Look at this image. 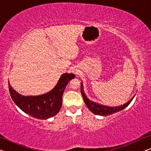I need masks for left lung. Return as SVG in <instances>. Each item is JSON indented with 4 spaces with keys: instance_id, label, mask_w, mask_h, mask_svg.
<instances>
[{
    "instance_id": "8db88e82",
    "label": "left lung",
    "mask_w": 151,
    "mask_h": 151,
    "mask_svg": "<svg viewBox=\"0 0 151 151\" xmlns=\"http://www.w3.org/2000/svg\"><path fill=\"white\" fill-rule=\"evenodd\" d=\"M81 94L83 95L84 101L86 104V106L88 107L89 110L91 112H93L94 114H98V115H102V116H108L110 114H112L113 113H115L116 112H119L121 110L124 109L125 107H127L129 104L131 103L132 99H133L134 96L127 102V103L122 104L121 106H115V107H111V106H106L104 105H101V104H97L96 103H94L93 101H91L89 99L86 98L85 93H83V84L81 85Z\"/></svg>"
}]
</instances>
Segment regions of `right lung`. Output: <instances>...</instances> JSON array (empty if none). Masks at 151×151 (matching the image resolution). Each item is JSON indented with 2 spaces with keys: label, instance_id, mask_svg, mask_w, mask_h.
I'll return each mask as SVG.
<instances>
[{
  "label": "right lung",
  "instance_id": "obj_1",
  "mask_svg": "<svg viewBox=\"0 0 151 151\" xmlns=\"http://www.w3.org/2000/svg\"><path fill=\"white\" fill-rule=\"evenodd\" d=\"M75 77L74 74H63L52 91L39 96H22L12 88L9 82L10 94L14 103L25 113L38 119H47L59 112L66 86Z\"/></svg>",
  "mask_w": 151,
  "mask_h": 151
}]
</instances>
